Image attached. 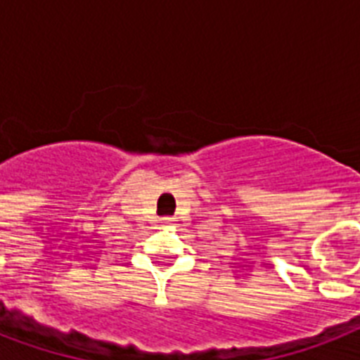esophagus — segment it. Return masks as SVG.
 Wrapping results in <instances>:
<instances>
[{
  "label": "esophagus",
  "instance_id": "34e87169",
  "mask_svg": "<svg viewBox=\"0 0 360 360\" xmlns=\"http://www.w3.org/2000/svg\"><path fill=\"white\" fill-rule=\"evenodd\" d=\"M160 222H162V224H166V226H168V224H174L175 220L172 219V217H162V219H160Z\"/></svg>",
  "mask_w": 360,
  "mask_h": 360
}]
</instances>
